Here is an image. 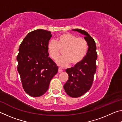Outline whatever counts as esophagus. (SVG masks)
<instances>
[{"instance_id":"1","label":"esophagus","mask_w":122,"mask_h":122,"mask_svg":"<svg viewBox=\"0 0 122 122\" xmlns=\"http://www.w3.org/2000/svg\"><path fill=\"white\" fill-rule=\"evenodd\" d=\"M63 71V70L62 68H59V69H58V72L59 73H61L62 71Z\"/></svg>"}]
</instances>
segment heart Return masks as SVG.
Listing matches in <instances>:
<instances>
[{"label":"heart","instance_id":"heart-1","mask_svg":"<svg viewBox=\"0 0 122 122\" xmlns=\"http://www.w3.org/2000/svg\"><path fill=\"white\" fill-rule=\"evenodd\" d=\"M87 41L83 38L77 36L70 33L62 34L57 37L56 41L48 43V52L54 60L59 57L63 51L64 56L57 60V65L61 67L76 65L85 57L88 51Z\"/></svg>","mask_w":122,"mask_h":122}]
</instances>
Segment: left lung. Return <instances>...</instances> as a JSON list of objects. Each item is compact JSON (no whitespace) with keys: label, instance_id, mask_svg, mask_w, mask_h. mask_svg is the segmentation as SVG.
<instances>
[{"label":"left lung","instance_id":"left-lung-1","mask_svg":"<svg viewBox=\"0 0 122 122\" xmlns=\"http://www.w3.org/2000/svg\"><path fill=\"white\" fill-rule=\"evenodd\" d=\"M84 35L87 41L88 49L84 59L74 67L66 70L69 78L63 86L67 95L72 97L81 96L90 89L96 71V61L97 59L96 45L93 38L84 30L74 29Z\"/></svg>","mask_w":122,"mask_h":122}]
</instances>
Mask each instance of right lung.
I'll use <instances>...</instances> for the list:
<instances>
[{
  "label": "right lung",
  "mask_w": 122,
  "mask_h": 122,
  "mask_svg": "<svg viewBox=\"0 0 122 122\" xmlns=\"http://www.w3.org/2000/svg\"><path fill=\"white\" fill-rule=\"evenodd\" d=\"M51 36V32L38 29L29 33L19 46L18 71L25 92L32 97L43 95L58 71L48 57L47 47Z\"/></svg>",
  "instance_id": "add662e5"
}]
</instances>
